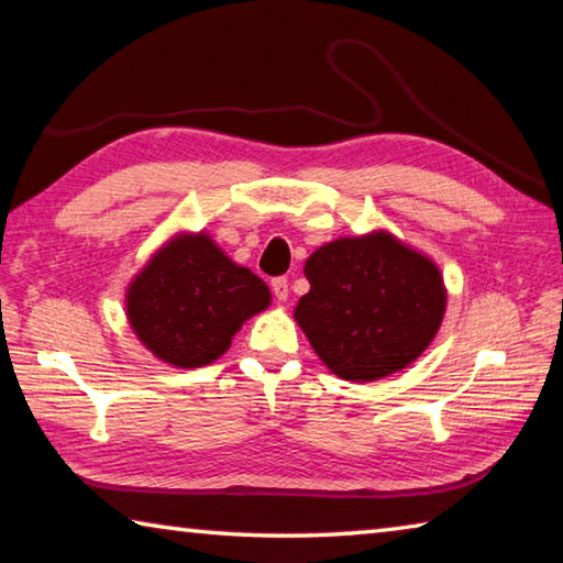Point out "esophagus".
<instances>
[{"instance_id": "esophagus-1", "label": "esophagus", "mask_w": 563, "mask_h": 563, "mask_svg": "<svg viewBox=\"0 0 563 563\" xmlns=\"http://www.w3.org/2000/svg\"><path fill=\"white\" fill-rule=\"evenodd\" d=\"M271 288H273L275 298H278L280 302L288 300V278H283V275H280V278H273L271 280Z\"/></svg>"}]
</instances>
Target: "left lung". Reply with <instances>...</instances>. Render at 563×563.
Listing matches in <instances>:
<instances>
[{
    "instance_id": "left-lung-1",
    "label": "left lung",
    "mask_w": 563,
    "mask_h": 563,
    "mask_svg": "<svg viewBox=\"0 0 563 563\" xmlns=\"http://www.w3.org/2000/svg\"><path fill=\"white\" fill-rule=\"evenodd\" d=\"M295 320L342 379L369 383L415 362L440 330L446 292L437 265L389 233L340 238L305 263Z\"/></svg>"
}]
</instances>
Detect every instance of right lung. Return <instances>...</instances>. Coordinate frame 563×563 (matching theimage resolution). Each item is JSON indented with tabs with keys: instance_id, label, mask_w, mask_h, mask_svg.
I'll list each match as a JSON object with an SVG mask.
<instances>
[{
	"instance_id": "obj_1",
	"label": "right lung",
	"mask_w": 563,
	"mask_h": 563,
	"mask_svg": "<svg viewBox=\"0 0 563 563\" xmlns=\"http://www.w3.org/2000/svg\"><path fill=\"white\" fill-rule=\"evenodd\" d=\"M268 305V285L225 258L203 233L161 247L126 295L133 332L176 367L221 357L243 322Z\"/></svg>"
}]
</instances>
